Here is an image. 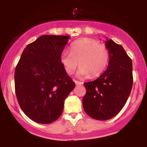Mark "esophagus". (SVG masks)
I'll use <instances>...</instances> for the list:
<instances>
[{
	"label": "esophagus",
	"instance_id": "34e87169",
	"mask_svg": "<svg viewBox=\"0 0 147 147\" xmlns=\"http://www.w3.org/2000/svg\"><path fill=\"white\" fill-rule=\"evenodd\" d=\"M75 83L77 84V85H82V84H84V82H79V81H77V80H75Z\"/></svg>",
	"mask_w": 147,
	"mask_h": 147
}]
</instances>
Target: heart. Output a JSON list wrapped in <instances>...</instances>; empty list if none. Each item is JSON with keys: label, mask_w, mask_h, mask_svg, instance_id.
Here are the masks:
<instances>
[{"label": "heart", "mask_w": 147, "mask_h": 147, "mask_svg": "<svg viewBox=\"0 0 147 147\" xmlns=\"http://www.w3.org/2000/svg\"><path fill=\"white\" fill-rule=\"evenodd\" d=\"M61 62L67 73L71 75L79 63L77 75L95 77L107 68L110 60L109 49L102 43L90 38H83L72 43L70 52L63 51L61 55Z\"/></svg>", "instance_id": "heart-1"}]
</instances>
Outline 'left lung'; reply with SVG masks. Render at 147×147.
Returning a JSON list of instances; mask_svg holds the SVG:
<instances>
[{
    "label": "left lung",
    "instance_id": "1",
    "mask_svg": "<svg viewBox=\"0 0 147 147\" xmlns=\"http://www.w3.org/2000/svg\"><path fill=\"white\" fill-rule=\"evenodd\" d=\"M110 53L109 66L95 80L86 82V93L82 104L85 112L97 120H107L122 109L133 86L131 59L121 45L107 40Z\"/></svg>",
    "mask_w": 147,
    "mask_h": 147
}]
</instances>
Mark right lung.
Listing matches in <instances>:
<instances>
[{
	"label": "right lung",
	"mask_w": 147,
	"mask_h": 147,
	"mask_svg": "<svg viewBox=\"0 0 147 147\" xmlns=\"http://www.w3.org/2000/svg\"><path fill=\"white\" fill-rule=\"evenodd\" d=\"M70 36L43 35L24 49L14 73L20 107L32 120L50 124L60 117L75 84L61 62Z\"/></svg>",
	"instance_id": "add662e5"
}]
</instances>
